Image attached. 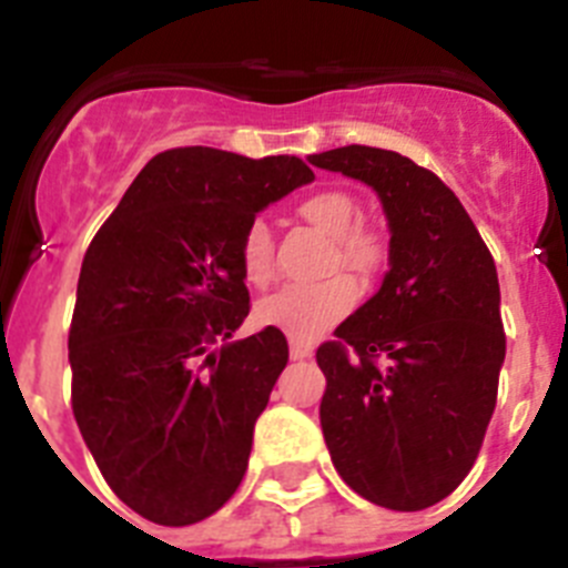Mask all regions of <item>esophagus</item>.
I'll return each instance as SVG.
<instances>
[{
	"label": "esophagus",
	"instance_id": "esophagus-1",
	"mask_svg": "<svg viewBox=\"0 0 568 568\" xmlns=\"http://www.w3.org/2000/svg\"><path fill=\"white\" fill-rule=\"evenodd\" d=\"M290 358L293 361H304V358H313V346L304 344V341H290Z\"/></svg>",
	"mask_w": 568,
	"mask_h": 568
}]
</instances>
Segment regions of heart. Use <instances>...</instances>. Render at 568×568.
I'll return each mask as SVG.
<instances>
[{
    "label": "heart",
    "mask_w": 568,
    "mask_h": 568,
    "mask_svg": "<svg viewBox=\"0 0 568 568\" xmlns=\"http://www.w3.org/2000/svg\"><path fill=\"white\" fill-rule=\"evenodd\" d=\"M301 219L335 239V261L361 278L378 273L386 261V241L369 227H358L361 207L344 190H318L298 204ZM239 270L250 287H267L275 275L273 233L264 219H253L239 239ZM361 284L353 275H333L315 284H287L258 301L255 318L295 341L318 338L353 313Z\"/></svg>",
    "instance_id": "1"
}]
</instances>
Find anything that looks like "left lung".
Segmentation results:
<instances>
[{"mask_svg":"<svg viewBox=\"0 0 568 568\" xmlns=\"http://www.w3.org/2000/svg\"><path fill=\"white\" fill-rule=\"evenodd\" d=\"M310 162L369 184L393 233L381 290L315 353L324 440L361 498L426 509L469 475L495 413L506 355L498 270L433 170L366 144Z\"/></svg>","mask_w":568,"mask_h":568,"instance_id":"obj_1","label":"left lung"}]
</instances>
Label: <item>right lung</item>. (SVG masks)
Listing matches in <instances>:
<instances>
[{"mask_svg": "<svg viewBox=\"0 0 568 568\" xmlns=\"http://www.w3.org/2000/svg\"><path fill=\"white\" fill-rule=\"evenodd\" d=\"M315 175L298 155H153L90 241L70 321V404L115 498L162 526L222 509L290 349L230 341L250 313L239 239Z\"/></svg>", "mask_w": 568, "mask_h": 568, "instance_id": "obj_1", "label": "right lung"}]
</instances>
